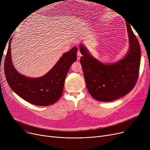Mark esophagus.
Segmentation results:
<instances>
[{"instance_id":"34e87169","label":"esophagus","mask_w":150,"mask_h":150,"mask_svg":"<svg viewBox=\"0 0 150 150\" xmlns=\"http://www.w3.org/2000/svg\"><path fill=\"white\" fill-rule=\"evenodd\" d=\"M81 56H82V54H81V52L79 50H78V52H77V59L78 60H80Z\"/></svg>"}]
</instances>
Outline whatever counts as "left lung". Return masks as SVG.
<instances>
[{"mask_svg":"<svg viewBox=\"0 0 150 150\" xmlns=\"http://www.w3.org/2000/svg\"><path fill=\"white\" fill-rule=\"evenodd\" d=\"M129 50L115 62L105 64L95 58L82 44L80 63L88 91L96 100L111 101L127 95L134 87L139 76L141 50L139 41L127 23Z\"/></svg>","mask_w":150,"mask_h":150,"instance_id":"1","label":"left lung"}]
</instances>
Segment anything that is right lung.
I'll return each mask as SVG.
<instances>
[{"mask_svg":"<svg viewBox=\"0 0 150 150\" xmlns=\"http://www.w3.org/2000/svg\"><path fill=\"white\" fill-rule=\"evenodd\" d=\"M8 44L4 70L8 84L22 99L37 106L54 104L62 96L64 81L72 63L76 61L78 48L74 47L64 53L52 69L38 78L27 77L18 72L11 60V42Z\"/></svg>","mask_w":150,"mask_h":150,"instance_id":"1","label":"right lung"}]
</instances>
